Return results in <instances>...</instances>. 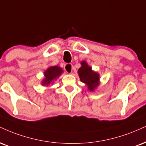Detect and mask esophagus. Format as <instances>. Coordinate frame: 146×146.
I'll return each instance as SVG.
<instances>
[{"label": "esophagus", "mask_w": 146, "mask_h": 146, "mask_svg": "<svg viewBox=\"0 0 146 146\" xmlns=\"http://www.w3.org/2000/svg\"><path fill=\"white\" fill-rule=\"evenodd\" d=\"M73 64L71 63H66V64L64 65V70L67 72V73H73Z\"/></svg>", "instance_id": "esophagus-1"}]
</instances>
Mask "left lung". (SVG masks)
I'll return each mask as SVG.
<instances>
[{
  "label": "left lung",
  "instance_id": "obj_1",
  "mask_svg": "<svg viewBox=\"0 0 146 146\" xmlns=\"http://www.w3.org/2000/svg\"><path fill=\"white\" fill-rule=\"evenodd\" d=\"M78 73L81 82L86 84L88 88L90 90H93L99 85V74L92 71V68L86 62H82V66L78 70Z\"/></svg>",
  "mask_w": 146,
  "mask_h": 146
}]
</instances>
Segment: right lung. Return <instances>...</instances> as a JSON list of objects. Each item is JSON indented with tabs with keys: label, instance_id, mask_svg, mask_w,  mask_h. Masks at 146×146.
Here are the masks:
<instances>
[{
	"label": "right lung",
	"instance_id": "1",
	"mask_svg": "<svg viewBox=\"0 0 146 146\" xmlns=\"http://www.w3.org/2000/svg\"><path fill=\"white\" fill-rule=\"evenodd\" d=\"M63 72L62 69L58 66H51V67L47 68L45 72V79L43 81V85H50L52 84L54 80H55L57 78H58Z\"/></svg>",
	"mask_w": 146,
	"mask_h": 146
}]
</instances>
